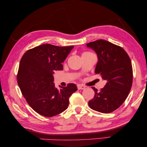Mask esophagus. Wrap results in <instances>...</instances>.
I'll use <instances>...</instances> for the list:
<instances>
[{"label": "esophagus", "instance_id": "1", "mask_svg": "<svg viewBox=\"0 0 147 147\" xmlns=\"http://www.w3.org/2000/svg\"><path fill=\"white\" fill-rule=\"evenodd\" d=\"M78 88L79 90H82V89H84L85 87L83 86V85H78Z\"/></svg>", "mask_w": 147, "mask_h": 147}]
</instances>
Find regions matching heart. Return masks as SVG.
<instances>
[{"instance_id": "b5f03b06", "label": "heart", "mask_w": 147, "mask_h": 147, "mask_svg": "<svg viewBox=\"0 0 147 147\" xmlns=\"http://www.w3.org/2000/svg\"><path fill=\"white\" fill-rule=\"evenodd\" d=\"M88 53H83V55H85V54H88Z\"/></svg>"}]
</instances>
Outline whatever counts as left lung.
Wrapping results in <instances>:
<instances>
[{
    "instance_id": "1",
    "label": "left lung",
    "mask_w": 147,
    "mask_h": 147,
    "mask_svg": "<svg viewBox=\"0 0 147 147\" xmlns=\"http://www.w3.org/2000/svg\"><path fill=\"white\" fill-rule=\"evenodd\" d=\"M87 47L95 52L98 57L94 72L107 81L100 91L92 87L94 96L89 106L97 112H112L122 105L129 93L133 82L131 62L121 47L107 40H97L87 43Z\"/></svg>"
}]
</instances>
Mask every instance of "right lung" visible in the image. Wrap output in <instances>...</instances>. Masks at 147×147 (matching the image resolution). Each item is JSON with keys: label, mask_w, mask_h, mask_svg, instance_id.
I'll use <instances>...</instances> for the list:
<instances>
[{"label": "right lung", "mask_w": 147, "mask_h": 147, "mask_svg": "<svg viewBox=\"0 0 147 147\" xmlns=\"http://www.w3.org/2000/svg\"><path fill=\"white\" fill-rule=\"evenodd\" d=\"M74 46L41 45L28 50L20 60L18 83L29 105L45 117H53L66 110L69 98L78 90L74 83L58 89L54 83L55 71L62 70V62Z\"/></svg>", "instance_id": "obj_1"}]
</instances>
